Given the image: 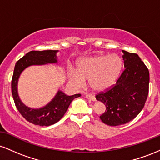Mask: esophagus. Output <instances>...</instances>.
<instances>
[{
  "mask_svg": "<svg viewBox=\"0 0 160 160\" xmlns=\"http://www.w3.org/2000/svg\"><path fill=\"white\" fill-rule=\"evenodd\" d=\"M86 98L87 99H89V100H91V101H93V102H95V101H96V98H95V97L94 96V95H92L89 94L86 95Z\"/></svg>",
  "mask_w": 160,
  "mask_h": 160,
  "instance_id": "esophagus-1",
  "label": "esophagus"
}]
</instances>
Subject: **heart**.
Listing matches in <instances>:
<instances>
[{
    "label": "heart",
    "instance_id": "1",
    "mask_svg": "<svg viewBox=\"0 0 160 160\" xmlns=\"http://www.w3.org/2000/svg\"><path fill=\"white\" fill-rule=\"evenodd\" d=\"M78 69H71L70 81L82 86L89 80V86L96 92L105 91L115 84L121 74L122 60L117 54L96 55L78 62Z\"/></svg>",
    "mask_w": 160,
    "mask_h": 160
}]
</instances>
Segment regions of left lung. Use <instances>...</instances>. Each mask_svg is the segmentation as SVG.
Returning a JSON list of instances; mask_svg holds the SVG:
<instances>
[{
	"label": "left lung",
	"instance_id": "obj_1",
	"mask_svg": "<svg viewBox=\"0 0 160 160\" xmlns=\"http://www.w3.org/2000/svg\"><path fill=\"white\" fill-rule=\"evenodd\" d=\"M122 52L124 71L115 86L95 96L106 106L101 120L111 126L126 124L135 119L144 107L149 91L148 68L136 53Z\"/></svg>",
	"mask_w": 160,
	"mask_h": 160
}]
</instances>
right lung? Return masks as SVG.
<instances>
[{"label":"right lung","instance_id":"add662e5","mask_svg":"<svg viewBox=\"0 0 160 160\" xmlns=\"http://www.w3.org/2000/svg\"><path fill=\"white\" fill-rule=\"evenodd\" d=\"M58 50L31 51L16 63L12 75L11 88L12 95L16 108L22 116L34 125L49 126L61 120L65 115L71 102L74 98L81 96L80 94L73 95H65L61 90H58L56 95L48 104L39 108H32L25 105L22 102L18 93V82L20 75L27 68L33 65H45L48 64H57V52Z\"/></svg>","mask_w":160,"mask_h":160}]
</instances>
